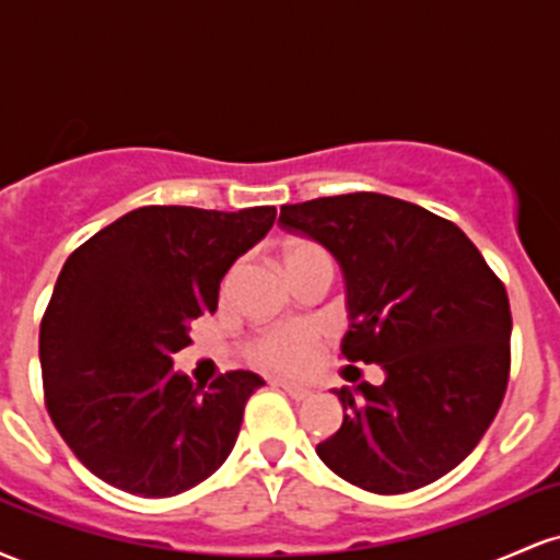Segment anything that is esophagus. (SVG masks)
I'll list each match as a JSON object with an SVG mask.
<instances>
[{
  "instance_id": "34e87169",
  "label": "esophagus",
  "mask_w": 560,
  "mask_h": 560,
  "mask_svg": "<svg viewBox=\"0 0 560 560\" xmlns=\"http://www.w3.org/2000/svg\"><path fill=\"white\" fill-rule=\"evenodd\" d=\"M273 387H279V389H284L289 397H292L294 402H302V400H307V397H311V389L307 387H300V384H292V382H284V378H276L273 382Z\"/></svg>"
}]
</instances>
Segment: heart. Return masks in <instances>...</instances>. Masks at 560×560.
I'll return each instance as SVG.
<instances>
[{"mask_svg":"<svg viewBox=\"0 0 560 560\" xmlns=\"http://www.w3.org/2000/svg\"><path fill=\"white\" fill-rule=\"evenodd\" d=\"M329 258L326 249L316 242L289 240L284 244V266H300V262ZM320 352V331L311 324H279L271 329H262L244 345V358L255 369L271 371V374L300 376L316 363Z\"/></svg>","mask_w":560,"mask_h":560,"instance_id":"1","label":"heart"}]
</instances>
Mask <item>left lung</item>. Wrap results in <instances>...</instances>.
<instances>
[{
  "label": "left lung",
  "mask_w": 560,
  "mask_h": 560,
  "mask_svg": "<svg viewBox=\"0 0 560 560\" xmlns=\"http://www.w3.org/2000/svg\"><path fill=\"white\" fill-rule=\"evenodd\" d=\"M279 223L324 244L342 266L345 361L384 369L378 387L337 389L345 421L316 447L318 458L376 494L445 477L479 445L505 397V284L453 221L405 199L374 191L318 197L284 205Z\"/></svg>",
  "instance_id": "8db88e82"
}]
</instances>
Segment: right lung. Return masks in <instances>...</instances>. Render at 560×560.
<instances>
[{"instance_id": "obj_1", "label": "right lung", "mask_w": 560, "mask_h": 560, "mask_svg": "<svg viewBox=\"0 0 560 560\" xmlns=\"http://www.w3.org/2000/svg\"><path fill=\"white\" fill-rule=\"evenodd\" d=\"M273 221L268 205H147L73 249L44 311L38 358L55 429L94 477L173 498L229 458L244 405L266 382L226 371L195 387L173 371V352L191 345L189 324L215 313L231 262Z\"/></svg>"}]
</instances>
